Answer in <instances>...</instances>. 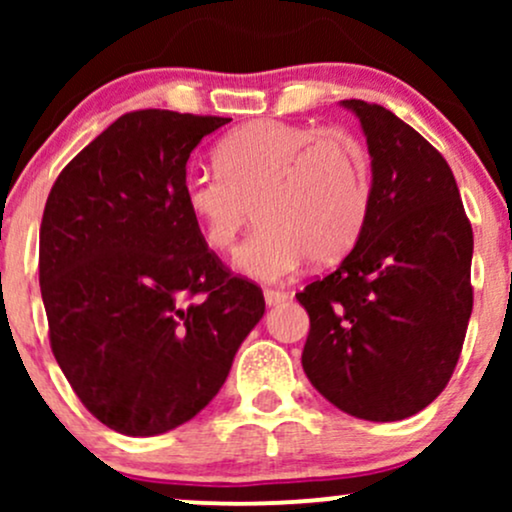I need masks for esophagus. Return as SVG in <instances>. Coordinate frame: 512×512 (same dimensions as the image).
Instances as JSON below:
<instances>
[{"instance_id": "1", "label": "esophagus", "mask_w": 512, "mask_h": 512, "mask_svg": "<svg viewBox=\"0 0 512 512\" xmlns=\"http://www.w3.org/2000/svg\"><path fill=\"white\" fill-rule=\"evenodd\" d=\"M286 298H289V291H281V289H264V301H267V305L284 303Z\"/></svg>"}]
</instances>
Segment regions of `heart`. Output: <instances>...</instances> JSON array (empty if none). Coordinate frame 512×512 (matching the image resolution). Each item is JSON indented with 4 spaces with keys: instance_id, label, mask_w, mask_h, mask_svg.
Wrapping results in <instances>:
<instances>
[{
    "instance_id": "b5f03b06",
    "label": "heart",
    "mask_w": 512,
    "mask_h": 512,
    "mask_svg": "<svg viewBox=\"0 0 512 512\" xmlns=\"http://www.w3.org/2000/svg\"><path fill=\"white\" fill-rule=\"evenodd\" d=\"M214 161L216 170L185 175L182 202L216 252L236 245L255 211L260 226L236 252L243 274L279 281L308 257L337 262L366 228L370 158L349 134L255 120L226 134Z\"/></svg>"
}]
</instances>
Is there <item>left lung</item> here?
Returning <instances> with one entry per match:
<instances>
[{
    "label": "left lung",
    "mask_w": 512,
    "mask_h": 512,
    "mask_svg": "<svg viewBox=\"0 0 512 512\" xmlns=\"http://www.w3.org/2000/svg\"><path fill=\"white\" fill-rule=\"evenodd\" d=\"M361 120L370 214L332 274L296 293L310 332L303 370L322 397L366 421H402L445 390L472 315V223L438 149L383 105Z\"/></svg>",
    "instance_id": "1"
}]
</instances>
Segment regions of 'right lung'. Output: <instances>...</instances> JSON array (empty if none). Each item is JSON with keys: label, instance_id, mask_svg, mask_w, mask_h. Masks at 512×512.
Instances as JSON below:
<instances>
[{"label": "right lung", "instance_id": "add662e5", "mask_svg": "<svg viewBox=\"0 0 512 512\" xmlns=\"http://www.w3.org/2000/svg\"><path fill=\"white\" fill-rule=\"evenodd\" d=\"M231 117L134 110L64 166L40 223L50 346L81 404L125 436L197 416L264 315L182 202L187 158Z\"/></svg>", "mask_w": 512, "mask_h": 512}]
</instances>
